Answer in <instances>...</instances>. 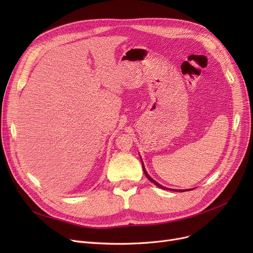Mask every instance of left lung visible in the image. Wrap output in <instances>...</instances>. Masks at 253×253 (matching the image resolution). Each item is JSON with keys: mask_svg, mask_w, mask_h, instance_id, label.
I'll return each mask as SVG.
<instances>
[{"mask_svg": "<svg viewBox=\"0 0 253 253\" xmlns=\"http://www.w3.org/2000/svg\"><path fill=\"white\" fill-rule=\"evenodd\" d=\"M141 159V158H140ZM141 163H142V169H143V172H144V174H145V176L148 177V179L150 180V181H152L154 184H156L158 188H160V189H163V190H170V191H177V192H185V191H191V190H193V189H190V190H172V189H167V188H165V187H163V185H161L160 183H158L155 179H153L150 175H149V173L147 172V170H145V168H144V165H143V162H142V160H141Z\"/></svg>", "mask_w": 253, "mask_h": 253, "instance_id": "1", "label": "left lung"}]
</instances>
